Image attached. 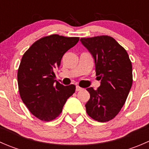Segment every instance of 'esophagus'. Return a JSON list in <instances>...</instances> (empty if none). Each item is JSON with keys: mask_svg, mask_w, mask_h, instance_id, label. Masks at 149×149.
<instances>
[{"mask_svg": "<svg viewBox=\"0 0 149 149\" xmlns=\"http://www.w3.org/2000/svg\"><path fill=\"white\" fill-rule=\"evenodd\" d=\"M81 89H82L81 87H80V86H76V91H81Z\"/></svg>", "mask_w": 149, "mask_h": 149, "instance_id": "34e87169", "label": "esophagus"}]
</instances>
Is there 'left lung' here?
<instances>
[{"label": "left lung", "instance_id": "1", "mask_svg": "<svg viewBox=\"0 0 149 149\" xmlns=\"http://www.w3.org/2000/svg\"><path fill=\"white\" fill-rule=\"evenodd\" d=\"M95 61L96 76L101 85L94 90L87 88L90 99L86 109L94 120L104 123L121 110L133 84L132 63L127 51L107 35L81 38Z\"/></svg>", "mask_w": 149, "mask_h": 149}]
</instances>
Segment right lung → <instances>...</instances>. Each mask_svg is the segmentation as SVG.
I'll return each instance as SVG.
<instances>
[{
  "label": "right lung",
  "instance_id": "add662e5",
  "mask_svg": "<svg viewBox=\"0 0 149 149\" xmlns=\"http://www.w3.org/2000/svg\"><path fill=\"white\" fill-rule=\"evenodd\" d=\"M79 37L52 34L42 37L24 52L18 69V86L23 102L33 115L49 122L58 118L76 86L55 81L54 69ZM56 83H55V82Z\"/></svg>",
  "mask_w": 149,
  "mask_h": 149
}]
</instances>
